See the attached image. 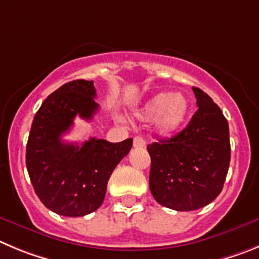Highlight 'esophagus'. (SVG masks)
<instances>
[{
  "mask_svg": "<svg viewBox=\"0 0 259 259\" xmlns=\"http://www.w3.org/2000/svg\"><path fill=\"white\" fill-rule=\"evenodd\" d=\"M133 144H134L135 148H143V147H146V141H144L143 137H135L134 138V142H133Z\"/></svg>",
  "mask_w": 259,
  "mask_h": 259,
  "instance_id": "34e87169",
  "label": "esophagus"
}]
</instances>
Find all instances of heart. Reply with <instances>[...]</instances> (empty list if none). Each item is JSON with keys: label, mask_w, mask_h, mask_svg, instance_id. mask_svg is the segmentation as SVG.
<instances>
[{"label": "heart", "mask_w": 259, "mask_h": 259, "mask_svg": "<svg viewBox=\"0 0 259 259\" xmlns=\"http://www.w3.org/2000/svg\"><path fill=\"white\" fill-rule=\"evenodd\" d=\"M190 111L188 99L181 93L162 92L153 95L144 104L139 117L144 121L156 120L157 132L164 135L176 133L185 124Z\"/></svg>", "instance_id": "heart-1"}]
</instances>
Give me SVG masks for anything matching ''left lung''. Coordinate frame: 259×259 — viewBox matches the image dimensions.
<instances>
[{
	"label": "left lung",
	"instance_id": "obj_1",
	"mask_svg": "<svg viewBox=\"0 0 259 259\" xmlns=\"http://www.w3.org/2000/svg\"><path fill=\"white\" fill-rule=\"evenodd\" d=\"M192 90L199 108L190 124L173 138L147 146L151 193L158 204L178 211L210 204L222 191L231 158L222 111L201 89Z\"/></svg>",
	"mask_w": 259,
	"mask_h": 259
}]
</instances>
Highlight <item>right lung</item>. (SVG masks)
Returning <instances> with one entry per match:
<instances>
[{
	"mask_svg": "<svg viewBox=\"0 0 259 259\" xmlns=\"http://www.w3.org/2000/svg\"><path fill=\"white\" fill-rule=\"evenodd\" d=\"M95 95L93 81L64 83L44 101L32 122L25 153L28 174L42 204L59 215L83 217L97 210L113 169L132 150V138L118 143L62 141L76 116L92 120L99 109Z\"/></svg>",
	"mask_w": 259,
	"mask_h": 259,
	"instance_id": "1",
	"label": "right lung"
}]
</instances>
